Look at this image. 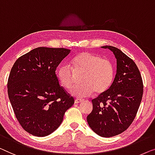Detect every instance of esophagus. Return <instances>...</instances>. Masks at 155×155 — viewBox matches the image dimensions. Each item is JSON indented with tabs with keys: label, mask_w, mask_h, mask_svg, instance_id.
<instances>
[{
	"label": "esophagus",
	"mask_w": 155,
	"mask_h": 155,
	"mask_svg": "<svg viewBox=\"0 0 155 155\" xmlns=\"http://www.w3.org/2000/svg\"><path fill=\"white\" fill-rule=\"evenodd\" d=\"M83 100H82V99H76L74 100V102H75L76 104H78V103H79V102H81Z\"/></svg>",
	"instance_id": "34e87169"
}]
</instances>
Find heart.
<instances>
[{
	"label": "heart",
	"instance_id": "heart-1",
	"mask_svg": "<svg viewBox=\"0 0 155 155\" xmlns=\"http://www.w3.org/2000/svg\"><path fill=\"white\" fill-rule=\"evenodd\" d=\"M71 67L68 64H61L57 76L61 85L70 89L75 81V74L81 73L80 81L71 89V94L84 97L92 94L93 91L99 94L108 89L114 77V68L107 59L101 58L95 54L83 52L71 60Z\"/></svg>",
	"mask_w": 155,
	"mask_h": 155
}]
</instances>
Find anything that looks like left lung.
I'll return each instance as SVG.
<instances>
[{
	"label": "left lung",
	"instance_id": "left-lung-1",
	"mask_svg": "<svg viewBox=\"0 0 155 155\" xmlns=\"http://www.w3.org/2000/svg\"><path fill=\"white\" fill-rule=\"evenodd\" d=\"M117 59V74L107 90L92 100L93 111L87 117L91 129L110 138L129 127L138 112L143 94L140 71L129 57L117 48L105 45Z\"/></svg>",
	"mask_w": 155,
	"mask_h": 155
}]
</instances>
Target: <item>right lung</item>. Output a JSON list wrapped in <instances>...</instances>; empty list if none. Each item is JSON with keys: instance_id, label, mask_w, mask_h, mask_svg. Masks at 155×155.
Masks as SVG:
<instances>
[{"instance_id": "right-lung-1", "label": "right lung", "mask_w": 155, "mask_h": 155, "mask_svg": "<svg viewBox=\"0 0 155 155\" xmlns=\"http://www.w3.org/2000/svg\"><path fill=\"white\" fill-rule=\"evenodd\" d=\"M70 50L39 47L16 60L8 81L15 117L26 131L44 137L55 130L74 99L59 84L56 68Z\"/></svg>"}]
</instances>
